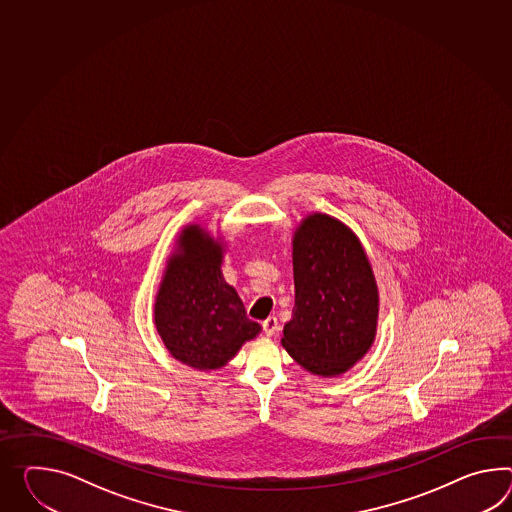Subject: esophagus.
Here are the masks:
<instances>
[{
    "label": "esophagus",
    "instance_id": "esophagus-1",
    "mask_svg": "<svg viewBox=\"0 0 512 512\" xmlns=\"http://www.w3.org/2000/svg\"><path fill=\"white\" fill-rule=\"evenodd\" d=\"M262 331H264V335H268V337L275 335V333L279 331V322H277V318H275V316H268V318L262 322Z\"/></svg>",
    "mask_w": 512,
    "mask_h": 512
}]
</instances>
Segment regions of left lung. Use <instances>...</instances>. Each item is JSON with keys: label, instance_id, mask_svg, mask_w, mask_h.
<instances>
[{"label": "left lung", "instance_id": "obj_1", "mask_svg": "<svg viewBox=\"0 0 512 512\" xmlns=\"http://www.w3.org/2000/svg\"><path fill=\"white\" fill-rule=\"evenodd\" d=\"M292 320L283 348L312 374L340 375L372 346L379 294L359 238L327 214H311L294 235Z\"/></svg>", "mask_w": 512, "mask_h": 512}]
</instances>
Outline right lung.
<instances>
[{
	"label": "right lung",
	"instance_id": "1",
	"mask_svg": "<svg viewBox=\"0 0 512 512\" xmlns=\"http://www.w3.org/2000/svg\"><path fill=\"white\" fill-rule=\"evenodd\" d=\"M222 244L200 225L177 238L155 300V325L177 361L216 370L237 355L261 325L246 316L237 290L222 275Z\"/></svg>",
	"mask_w": 512,
	"mask_h": 512
}]
</instances>
